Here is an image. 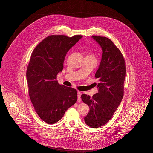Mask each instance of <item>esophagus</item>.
I'll return each mask as SVG.
<instances>
[{
	"instance_id": "obj_1",
	"label": "esophagus",
	"mask_w": 153,
	"mask_h": 153,
	"mask_svg": "<svg viewBox=\"0 0 153 153\" xmlns=\"http://www.w3.org/2000/svg\"><path fill=\"white\" fill-rule=\"evenodd\" d=\"M77 98H78L77 101L79 102H80L82 101V99H81V93L80 91L77 92Z\"/></svg>"
}]
</instances>
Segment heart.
Instances as JSON below:
<instances>
[{"label": "heart", "mask_w": 153, "mask_h": 153, "mask_svg": "<svg viewBox=\"0 0 153 153\" xmlns=\"http://www.w3.org/2000/svg\"><path fill=\"white\" fill-rule=\"evenodd\" d=\"M90 56H91V55H90Z\"/></svg>", "instance_id": "heart-1"}]
</instances>
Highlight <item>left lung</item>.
<instances>
[{
	"mask_svg": "<svg viewBox=\"0 0 153 153\" xmlns=\"http://www.w3.org/2000/svg\"><path fill=\"white\" fill-rule=\"evenodd\" d=\"M92 38L102 50L101 60L95 74L98 79V91L92 97L86 94L81 97L90 109L84 118L85 123L92 128H97L112 118L122 100L126 66L122 53L111 39L96 35Z\"/></svg>",
	"mask_w": 153,
	"mask_h": 153,
	"instance_id": "1",
	"label": "left lung"
}]
</instances>
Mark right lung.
Segmentation results:
<instances>
[{"label":"right lung","mask_w":153,"mask_h":153,"mask_svg":"<svg viewBox=\"0 0 153 153\" xmlns=\"http://www.w3.org/2000/svg\"><path fill=\"white\" fill-rule=\"evenodd\" d=\"M82 37L48 36L31 54L26 72L28 93L36 114L48 124L60 120L77 100V90L59 84L56 76L63 69L67 52Z\"/></svg>","instance_id":"1"}]
</instances>
